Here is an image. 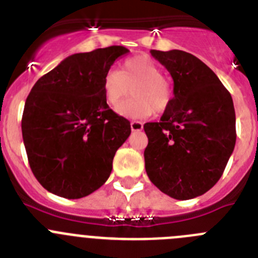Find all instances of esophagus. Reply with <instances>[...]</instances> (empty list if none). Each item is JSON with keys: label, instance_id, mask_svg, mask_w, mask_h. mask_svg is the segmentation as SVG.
<instances>
[{"label": "esophagus", "instance_id": "1", "mask_svg": "<svg viewBox=\"0 0 258 258\" xmlns=\"http://www.w3.org/2000/svg\"><path fill=\"white\" fill-rule=\"evenodd\" d=\"M131 130L134 132H138L143 130V123L141 122H131Z\"/></svg>", "mask_w": 258, "mask_h": 258}]
</instances>
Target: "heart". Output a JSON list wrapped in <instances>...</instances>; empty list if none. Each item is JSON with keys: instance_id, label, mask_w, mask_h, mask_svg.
I'll return each instance as SVG.
<instances>
[{"instance_id": "b5f03b06", "label": "heart", "mask_w": 258, "mask_h": 258, "mask_svg": "<svg viewBox=\"0 0 258 258\" xmlns=\"http://www.w3.org/2000/svg\"><path fill=\"white\" fill-rule=\"evenodd\" d=\"M132 89L134 99L118 106L117 112L130 119H145L164 112L173 99L172 85L162 76L161 67L150 57L135 56L123 62L120 71H108L103 77L104 99L109 106H117Z\"/></svg>"}]
</instances>
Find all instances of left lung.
<instances>
[{
	"label": "left lung",
	"instance_id": "obj_1",
	"mask_svg": "<svg viewBox=\"0 0 258 258\" xmlns=\"http://www.w3.org/2000/svg\"><path fill=\"white\" fill-rule=\"evenodd\" d=\"M173 80L172 103L144 124L150 181L171 198L202 196L222 176L236 140L233 99L219 77L181 50L150 51Z\"/></svg>",
	"mask_w": 258,
	"mask_h": 258
}]
</instances>
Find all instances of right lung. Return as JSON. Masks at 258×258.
<instances>
[{
    "label": "right lung",
    "instance_id": "1",
    "mask_svg": "<svg viewBox=\"0 0 258 258\" xmlns=\"http://www.w3.org/2000/svg\"><path fill=\"white\" fill-rule=\"evenodd\" d=\"M123 46L68 56L39 78L25 100L22 132L38 182L55 196H89L110 176L113 158L131 124L109 108L103 77Z\"/></svg>",
    "mask_w": 258,
    "mask_h": 258
}]
</instances>
